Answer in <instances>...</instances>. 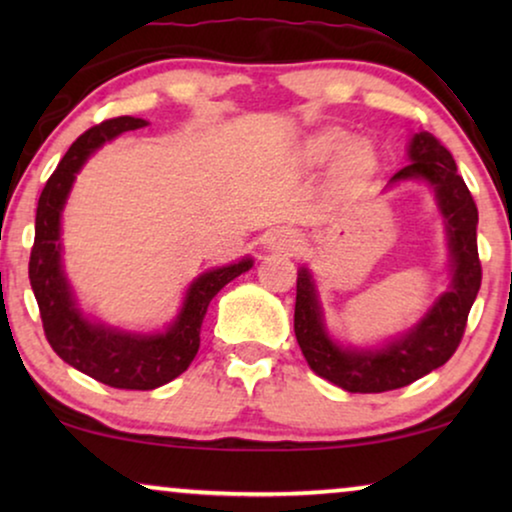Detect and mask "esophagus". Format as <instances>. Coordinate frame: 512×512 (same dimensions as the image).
<instances>
[{
    "label": "esophagus",
    "mask_w": 512,
    "mask_h": 512,
    "mask_svg": "<svg viewBox=\"0 0 512 512\" xmlns=\"http://www.w3.org/2000/svg\"><path fill=\"white\" fill-rule=\"evenodd\" d=\"M303 244V237H300L298 230L293 228H275L268 235V247L275 251H284V254H293V251L300 249Z\"/></svg>",
    "instance_id": "obj_1"
}]
</instances>
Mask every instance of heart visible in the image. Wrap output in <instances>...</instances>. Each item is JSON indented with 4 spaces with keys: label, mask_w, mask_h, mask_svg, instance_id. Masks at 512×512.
<instances>
[{
    "label": "heart",
    "mask_w": 512,
    "mask_h": 512,
    "mask_svg": "<svg viewBox=\"0 0 512 512\" xmlns=\"http://www.w3.org/2000/svg\"><path fill=\"white\" fill-rule=\"evenodd\" d=\"M342 144H345V137L338 135V132H326V135L317 137L310 144V156L314 160H326V158H331ZM370 165H373V156H370V151L366 149V146L354 144V146H349V149H345V153H342L340 170L345 174H352V177L354 174H363Z\"/></svg>",
    "instance_id": "b5f03b06"
}]
</instances>
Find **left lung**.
Returning a JSON list of instances; mask_svg holds the SVG:
<instances>
[{
  "label": "left lung",
  "instance_id": "8db88e82",
  "mask_svg": "<svg viewBox=\"0 0 512 512\" xmlns=\"http://www.w3.org/2000/svg\"><path fill=\"white\" fill-rule=\"evenodd\" d=\"M410 163L389 184L424 179L436 193L450 244L452 284L417 326L380 349L340 347L328 338L321 305L310 270H298L293 331L314 373L352 394H382L408 387L419 377L450 361L464 338L468 312L480 291L482 268L478 258V207L457 174L452 153L431 132H417L408 149Z\"/></svg>",
  "mask_w": 512,
  "mask_h": 512
}]
</instances>
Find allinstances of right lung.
Segmentation results:
<instances>
[{
  "mask_svg": "<svg viewBox=\"0 0 512 512\" xmlns=\"http://www.w3.org/2000/svg\"><path fill=\"white\" fill-rule=\"evenodd\" d=\"M144 118L118 116L83 132L69 146L51 179L39 195L37 221H34V247L30 254V284L37 298L41 324L53 352L86 373L93 380L114 389L149 391L172 382L191 366L200 349V326L212 298L230 279L247 272L254 261L207 270L188 286L184 305L165 333H125L104 324H93L83 317L69 289L60 263V216L67 195L72 191L76 172L104 142L121 132L144 128Z\"/></svg>",
  "mask_w": 512,
  "mask_h": 512,
  "instance_id": "add662e5",
  "label": "right lung"
}]
</instances>
